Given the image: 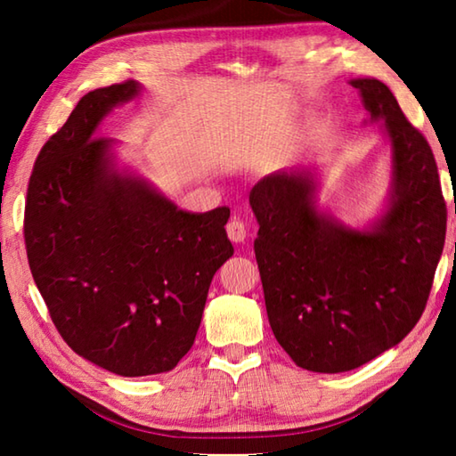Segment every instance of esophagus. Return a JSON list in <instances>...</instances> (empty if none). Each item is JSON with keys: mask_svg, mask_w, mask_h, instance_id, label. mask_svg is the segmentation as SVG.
I'll return each mask as SVG.
<instances>
[{"mask_svg": "<svg viewBox=\"0 0 456 456\" xmlns=\"http://www.w3.org/2000/svg\"><path fill=\"white\" fill-rule=\"evenodd\" d=\"M227 235L233 243H243L247 239V227L245 223L239 219V217H233L229 223H227Z\"/></svg>", "mask_w": 456, "mask_h": 456, "instance_id": "1", "label": "esophagus"}]
</instances>
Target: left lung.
I'll return each instance as SVG.
<instances>
[{
  "label": "left lung",
  "mask_w": 456,
  "mask_h": 456,
  "mask_svg": "<svg viewBox=\"0 0 456 456\" xmlns=\"http://www.w3.org/2000/svg\"><path fill=\"white\" fill-rule=\"evenodd\" d=\"M350 84L390 142L382 213L354 229L320 211L315 167L267 175L249 195L269 326L299 368L322 374L348 372L403 342L427 305L446 233L427 138L384 82Z\"/></svg>",
  "instance_id": "8db88e82"
}]
</instances>
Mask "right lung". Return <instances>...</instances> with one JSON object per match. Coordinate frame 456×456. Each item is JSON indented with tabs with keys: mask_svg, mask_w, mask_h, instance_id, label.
Instances as JSON below:
<instances>
[{
	"mask_svg": "<svg viewBox=\"0 0 456 456\" xmlns=\"http://www.w3.org/2000/svg\"><path fill=\"white\" fill-rule=\"evenodd\" d=\"M134 80L88 92L44 144L29 176V269L66 344L118 376L173 370L191 350L217 269L233 256L229 207L183 211L120 168L96 136Z\"/></svg>",
	"mask_w": 456,
	"mask_h": 456,
	"instance_id": "obj_1",
	"label": "right lung"
}]
</instances>
